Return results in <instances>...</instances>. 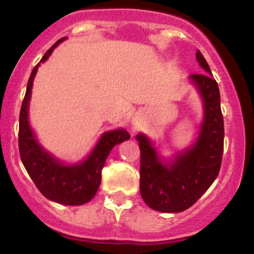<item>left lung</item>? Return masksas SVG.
Wrapping results in <instances>:
<instances>
[{"instance_id":"left-lung-1","label":"left lung","mask_w":254,"mask_h":254,"mask_svg":"<svg viewBox=\"0 0 254 254\" xmlns=\"http://www.w3.org/2000/svg\"><path fill=\"white\" fill-rule=\"evenodd\" d=\"M195 55L207 73L190 75L204 103V119L194 145L167 163L160 159L145 135H136L140 148L141 198L158 212L179 213L190 208L212 186L222 164L224 124L219 87L204 56L199 50Z\"/></svg>"}]
</instances>
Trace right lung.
Returning a JSON list of instances; mask_svg holds the SVG:
<instances>
[{"instance_id":"obj_1","label":"right lung","mask_w":254,"mask_h":254,"mask_svg":"<svg viewBox=\"0 0 254 254\" xmlns=\"http://www.w3.org/2000/svg\"><path fill=\"white\" fill-rule=\"evenodd\" d=\"M66 37L59 40L41 59L44 63L56 46ZM40 64L34 67L27 82L25 98L20 111L18 149L21 160L28 175L42 195L52 202L66 205H81L90 202L101 183V170L109 153L116 144L130 139L127 130L116 129L103 134L87 159L73 165H65L42 149L28 123V103L35 75Z\"/></svg>"}]
</instances>
